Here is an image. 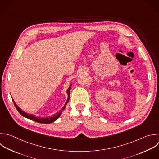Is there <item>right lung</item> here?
Here are the masks:
<instances>
[{
	"label": "right lung",
	"instance_id": "obj_1",
	"mask_svg": "<svg viewBox=\"0 0 159 159\" xmlns=\"http://www.w3.org/2000/svg\"><path fill=\"white\" fill-rule=\"evenodd\" d=\"M71 84H70V86H69V88H68L67 91H66V93H67V94H68V98H67V100L65 104V106L61 108V109H60L58 112H57V113H55V114L51 116H49V117H39V116H36L35 115H33V114H28L27 112H25L24 111H22L15 102V101H14V99H12V101L14 102V104L17 109V110L19 111V112L24 117L27 118V119H29L30 120H32L34 121H35V122H39V123H42V124H50V123H52V122H53L54 121H55L61 114L63 111L64 110V109L65 108L66 104H68V101H69V99H70V89H71Z\"/></svg>",
	"mask_w": 159,
	"mask_h": 159
}]
</instances>
